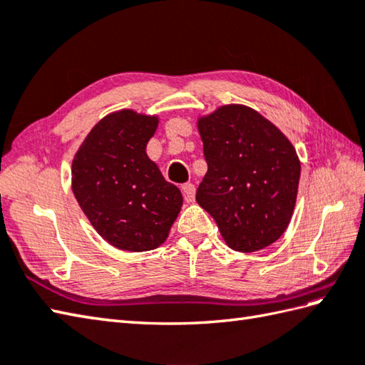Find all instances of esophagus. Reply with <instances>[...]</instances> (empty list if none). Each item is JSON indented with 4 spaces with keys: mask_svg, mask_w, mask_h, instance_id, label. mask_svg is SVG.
<instances>
[{
    "mask_svg": "<svg viewBox=\"0 0 365 365\" xmlns=\"http://www.w3.org/2000/svg\"><path fill=\"white\" fill-rule=\"evenodd\" d=\"M182 192H183V196H185V199L188 200V202H192V200H195L196 188H195V185H192V183H183L182 185Z\"/></svg>",
    "mask_w": 365,
    "mask_h": 365,
    "instance_id": "34e87169",
    "label": "esophagus"
}]
</instances>
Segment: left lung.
Wrapping results in <instances>:
<instances>
[{"label": "left lung", "instance_id": "obj_1", "mask_svg": "<svg viewBox=\"0 0 365 365\" xmlns=\"http://www.w3.org/2000/svg\"><path fill=\"white\" fill-rule=\"evenodd\" d=\"M207 174L196 200L230 250L255 252L282 237L297 204L301 161L273 122L240 103L197 115Z\"/></svg>", "mask_w": 365, "mask_h": 365}]
</instances>
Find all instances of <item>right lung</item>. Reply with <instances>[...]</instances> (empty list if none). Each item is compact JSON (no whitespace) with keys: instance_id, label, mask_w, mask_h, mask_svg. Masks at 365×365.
Returning <instances> with one entry per match:
<instances>
[{"instance_id":"obj_1","label":"right lung","mask_w":365,"mask_h":365,"mask_svg":"<svg viewBox=\"0 0 365 365\" xmlns=\"http://www.w3.org/2000/svg\"><path fill=\"white\" fill-rule=\"evenodd\" d=\"M157 114L118 110L100 119L73 155L72 191L97 234L122 251H152L166 242L183 197L145 147Z\"/></svg>"}]
</instances>
